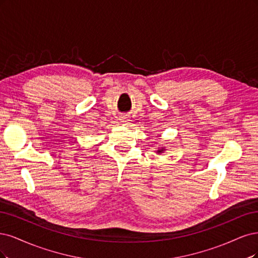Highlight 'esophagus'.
<instances>
[{
    "instance_id": "1",
    "label": "esophagus",
    "mask_w": 258,
    "mask_h": 258,
    "mask_svg": "<svg viewBox=\"0 0 258 258\" xmlns=\"http://www.w3.org/2000/svg\"><path fill=\"white\" fill-rule=\"evenodd\" d=\"M120 120H121V122H122V123H126L127 121H130V120H128V118H127V117H125V115H122V117L120 118Z\"/></svg>"
}]
</instances>
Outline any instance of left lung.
I'll list each match as a JSON object with an SVG mask.
<instances>
[{
	"instance_id": "left-lung-1",
	"label": "left lung",
	"mask_w": 258,
	"mask_h": 258,
	"mask_svg": "<svg viewBox=\"0 0 258 258\" xmlns=\"http://www.w3.org/2000/svg\"><path fill=\"white\" fill-rule=\"evenodd\" d=\"M165 151H166V148H165V147H160L155 152H156L157 154H162V153H164Z\"/></svg>"
}]
</instances>
